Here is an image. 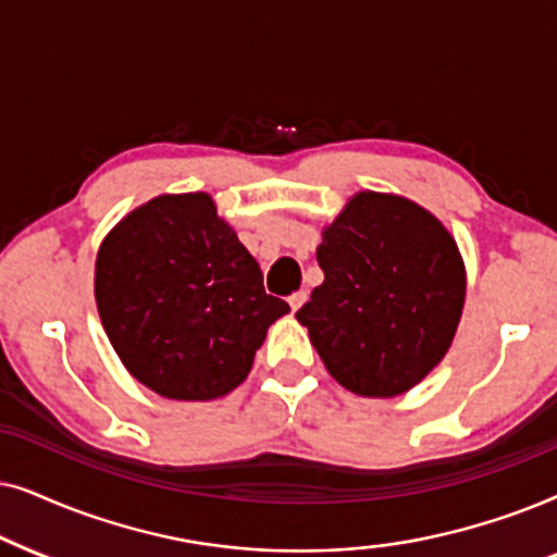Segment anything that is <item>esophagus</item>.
I'll return each mask as SVG.
<instances>
[{
	"instance_id": "obj_1",
	"label": "esophagus",
	"mask_w": 557,
	"mask_h": 557,
	"mask_svg": "<svg viewBox=\"0 0 557 557\" xmlns=\"http://www.w3.org/2000/svg\"><path fill=\"white\" fill-rule=\"evenodd\" d=\"M306 300H308V293H306V290H298V293H293L290 298H287V302H290V310H293V313H295V310H298V308H300L302 302H306Z\"/></svg>"
}]
</instances>
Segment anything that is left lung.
Segmentation results:
<instances>
[{
    "label": "left lung",
    "mask_w": 557,
    "mask_h": 557,
    "mask_svg": "<svg viewBox=\"0 0 557 557\" xmlns=\"http://www.w3.org/2000/svg\"><path fill=\"white\" fill-rule=\"evenodd\" d=\"M323 283L295 318L329 374L361 397H397L441 364L466 300L458 244L395 193L359 190L323 228Z\"/></svg>",
    "instance_id": "obj_1"
}]
</instances>
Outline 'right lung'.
<instances>
[{
	"mask_svg": "<svg viewBox=\"0 0 557 557\" xmlns=\"http://www.w3.org/2000/svg\"><path fill=\"white\" fill-rule=\"evenodd\" d=\"M103 331L160 397L206 403L247 380L267 329L290 313L209 193H162L103 236L94 272Z\"/></svg>",
	"mask_w": 557,
	"mask_h": 557,
	"instance_id": "obj_1",
	"label": "right lung"
}]
</instances>
